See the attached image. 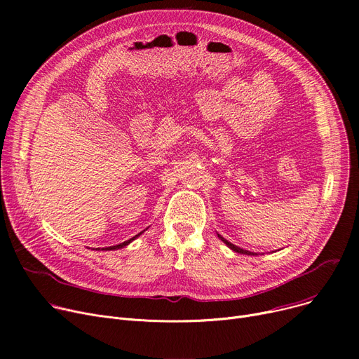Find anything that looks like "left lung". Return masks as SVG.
<instances>
[{"instance_id":"1","label":"left lung","mask_w":359,"mask_h":359,"mask_svg":"<svg viewBox=\"0 0 359 359\" xmlns=\"http://www.w3.org/2000/svg\"><path fill=\"white\" fill-rule=\"evenodd\" d=\"M218 237H219V238H221V240H222V241H224L225 244H227V246H229V248H230V249H231L233 252H236V253H241V255H250V256H252V255H253V256H255V255H257V253H253V252H249V250H244V249H240V248L234 246V244H233V243H230L229 240H225V238H224V237H221L219 234H218Z\"/></svg>"}]
</instances>
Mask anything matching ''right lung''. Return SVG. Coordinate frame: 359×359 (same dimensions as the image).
Listing matches in <instances>:
<instances>
[{
  "mask_svg": "<svg viewBox=\"0 0 359 359\" xmlns=\"http://www.w3.org/2000/svg\"><path fill=\"white\" fill-rule=\"evenodd\" d=\"M144 231H141L140 234H137L135 237H132V238H129V240H126V241H123V243H121V244H116V246H110V248H106V249H103V250H116V249H122V248H125V246H128V244L130 243V241H134L138 236H141Z\"/></svg>",
  "mask_w": 359,
  "mask_h": 359,
  "instance_id": "add662e5",
  "label": "right lung"
}]
</instances>
